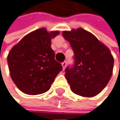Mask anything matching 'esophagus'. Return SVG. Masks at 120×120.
<instances>
[{
  "label": "esophagus",
  "instance_id": "34e87169",
  "mask_svg": "<svg viewBox=\"0 0 120 120\" xmlns=\"http://www.w3.org/2000/svg\"><path fill=\"white\" fill-rule=\"evenodd\" d=\"M62 67H63V69L64 70H65V68H66V67H67V62L66 61H64L62 63Z\"/></svg>",
  "mask_w": 120,
  "mask_h": 120
}]
</instances>
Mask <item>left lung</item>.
<instances>
[{"label":"left lung","mask_w":120,"mask_h":120,"mask_svg":"<svg viewBox=\"0 0 120 120\" xmlns=\"http://www.w3.org/2000/svg\"><path fill=\"white\" fill-rule=\"evenodd\" d=\"M62 34L74 53V64L65 70L71 90L82 97H95L112 76L114 60L110 50L83 28L64 31Z\"/></svg>","instance_id":"obj_1"}]
</instances>
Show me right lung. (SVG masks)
I'll return each instance as SVG.
<instances>
[{"instance_id":"1","label":"right lung","mask_w":120,"mask_h":120,"mask_svg":"<svg viewBox=\"0 0 120 120\" xmlns=\"http://www.w3.org/2000/svg\"><path fill=\"white\" fill-rule=\"evenodd\" d=\"M59 34L56 30L38 29L23 37L9 52L10 74L23 93L37 95L47 92L62 70L51 48V39Z\"/></svg>"}]
</instances>
